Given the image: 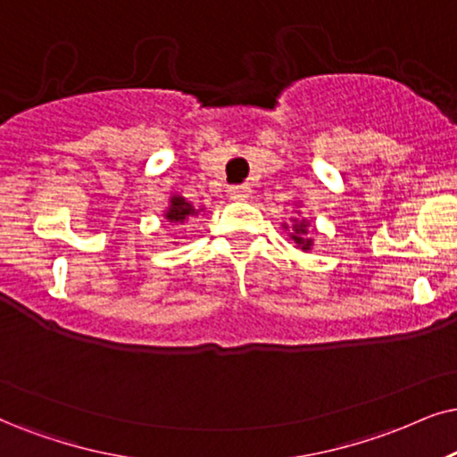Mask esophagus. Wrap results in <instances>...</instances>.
<instances>
[{"label": "esophagus", "instance_id": "obj_1", "mask_svg": "<svg viewBox=\"0 0 457 457\" xmlns=\"http://www.w3.org/2000/svg\"><path fill=\"white\" fill-rule=\"evenodd\" d=\"M229 195L234 200H246L251 195V186L248 183H242V186H232L229 187Z\"/></svg>", "mask_w": 457, "mask_h": 457}]
</instances>
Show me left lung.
Instances as JSON below:
<instances>
[{"label":"left lung","mask_w":457,"mask_h":457,"mask_svg":"<svg viewBox=\"0 0 457 457\" xmlns=\"http://www.w3.org/2000/svg\"><path fill=\"white\" fill-rule=\"evenodd\" d=\"M293 240H295V245L299 248H303V251H308V248L312 246V238H305V228L303 223L299 225V228L295 229V234H293Z\"/></svg>","instance_id":"1"}]
</instances>
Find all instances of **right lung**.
Returning <instances> with one entry per match:
<instances>
[{
  "label": "right lung",
  "instance_id": "right-lung-1",
  "mask_svg": "<svg viewBox=\"0 0 457 457\" xmlns=\"http://www.w3.org/2000/svg\"><path fill=\"white\" fill-rule=\"evenodd\" d=\"M194 212H195V209L192 204H187L186 200L175 195V198L170 200V209H169V212H166V219H169L170 223H181V221H186L189 215H194Z\"/></svg>",
  "mask_w": 457,
  "mask_h": 457
}]
</instances>
